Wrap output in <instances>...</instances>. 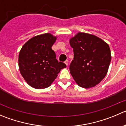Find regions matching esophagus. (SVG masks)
Here are the masks:
<instances>
[{
  "label": "esophagus",
  "mask_w": 126,
  "mask_h": 126,
  "mask_svg": "<svg viewBox=\"0 0 126 126\" xmlns=\"http://www.w3.org/2000/svg\"><path fill=\"white\" fill-rule=\"evenodd\" d=\"M64 63H65L66 65L67 66H68V60H66L65 62H64Z\"/></svg>",
  "instance_id": "esophagus-1"
}]
</instances>
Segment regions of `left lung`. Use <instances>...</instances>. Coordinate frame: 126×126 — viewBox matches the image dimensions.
I'll list each match as a JSON object with an SVG mask.
<instances>
[{
    "instance_id": "1",
    "label": "left lung",
    "mask_w": 126,
    "mask_h": 126,
    "mask_svg": "<svg viewBox=\"0 0 126 126\" xmlns=\"http://www.w3.org/2000/svg\"><path fill=\"white\" fill-rule=\"evenodd\" d=\"M69 43L74 52L69 66L72 77L80 87H94L107 73L111 61L109 46L94 35L81 32Z\"/></svg>"
}]
</instances>
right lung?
I'll use <instances>...</instances> for the list:
<instances>
[{
    "mask_svg": "<svg viewBox=\"0 0 126 126\" xmlns=\"http://www.w3.org/2000/svg\"><path fill=\"white\" fill-rule=\"evenodd\" d=\"M57 38L50 33L33 37L22 46L19 54V68L21 75L32 87H49L58 74L66 65L58 62L52 46Z\"/></svg>",
    "mask_w": 126,
    "mask_h": 126,
    "instance_id": "add662e5",
    "label": "right lung"
}]
</instances>
